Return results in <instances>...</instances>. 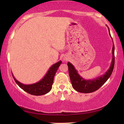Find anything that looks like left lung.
<instances>
[{
	"mask_svg": "<svg viewBox=\"0 0 124 124\" xmlns=\"http://www.w3.org/2000/svg\"><path fill=\"white\" fill-rule=\"evenodd\" d=\"M108 30L109 31V28L108 27ZM109 34L111 37L109 32ZM112 62L108 70L107 71L105 74L101 75V76L98 77L96 79H92V80H86V79H84L83 78H82L78 73V71L75 69L73 65L70 62H68L69 76H70L71 83H72V87H73V89L77 92H80V93H89L97 90L99 88H100L103 86L111 75L114 69V67L115 57L114 45V44L113 46H112Z\"/></svg>",
	"mask_w": 124,
	"mask_h": 124,
	"instance_id": "8db88e82",
	"label": "left lung"
}]
</instances>
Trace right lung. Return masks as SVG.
Segmentation results:
<instances>
[{
  "mask_svg": "<svg viewBox=\"0 0 124 124\" xmlns=\"http://www.w3.org/2000/svg\"><path fill=\"white\" fill-rule=\"evenodd\" d=\"M61 63H62V61H59L57 63L54 64L52 66H51L45 76L41 80L35 83L31 84V85H24V84L20 83L15 79L13 73L12 75L16 83L20 87L26 92L27 93L34 95V96H41L50 92L52 89L54 76Z\"/></svg>",
  "mask_w": 124,
  "mask_h": 124,
  "instance_id": "right-lung-1",
  "label": "right lung"
}]
</instances>
